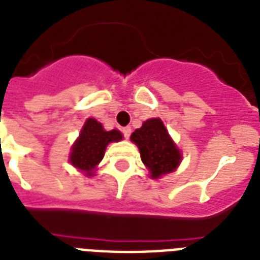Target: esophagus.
<instances>
[{
  "label": "esophagus",
  "mask_w": 260,
  "mask_h": 260,
  "mask_svg": "<svg viewBox=\"0 0 260 260\" xmlns=\"http://www.w3.org/2000/svg\"><path fill=\"white\" fill-rule=\"evenodd\" d=\"M121 132H123L124 137H125V139H128V137L131 136V126H124L123 129H121Z\"/></svg>",
  "instance_id": "34e87169"
}]
</instances>
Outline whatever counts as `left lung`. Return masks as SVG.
Returning a JSON list of instances; mask_svg holds the SVG:
<instances>
[{"instance_id":"1","label":"left lung","mask_w":260,"mask_h":260,"mask_svg":"<svg viewBox=\"0 0 260 260\" xmlns=\"http://www.w3.org/2000/svg\"><path fill=\"white\" fill-rule=\"evenodd\" d=\"M131 140L140 151L141 161L148 168L151 178L157 179L174 172L180 164V151L160 119L145 120L141 128L131 135Z\"/></svg>"}]
</instances>
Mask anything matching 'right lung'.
Here are the masks:
<instances>
[{"label":"right lung","instance_id":"obj_1","mask_svg":"<svg viewBox=\"0 0 260 260\" xmlns=\"http://www.w3.org/2000/svg\"><path fill=\"white\" fill-rule=\"evenodd\" d=\"M123 139L121 132L117 129L105 131L96 119H88L84 124L79 139L75 141L69 155V161L77 170L92 176L93 170L104 157L107 145L112 141Z\"/></svg>","mask_w":260,"mask_h":260}]
</instances>
